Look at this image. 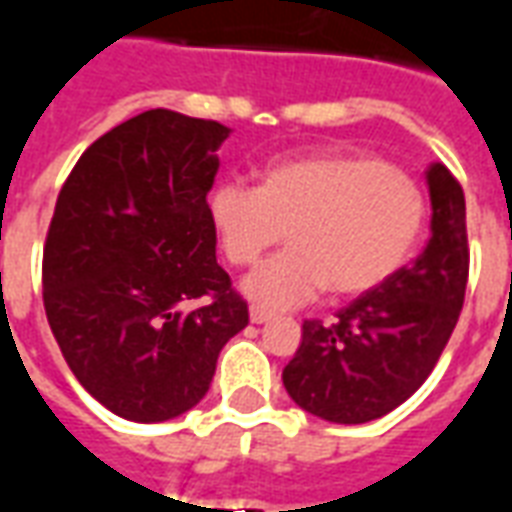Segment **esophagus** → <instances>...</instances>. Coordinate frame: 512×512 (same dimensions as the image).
<instances>
[{
	"instance_id": "34e87169",
	"label": "esophagus",
	"mask_w": 512,
	"mask_h": 512,
	"mask_svg": "<svg viewBox=\"0 0 512 512\" xmlns=\"http://www.w3.org/2000/svg\"><path fill=\"white\" fill-rule=\"evenodd\" d=\"M249 321L257 323V326H260V323H268L271 321V312L260 310V307H252V310H249Z\"/></svg>"
}]
</instances>
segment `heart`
I'll use <instances>...</instances> for the list:
<instances>
[{"instance_id":"heart-1","label":"heart","mask_w":512,"mask_h":512,"mask_svg":"<svg viewBox=\"0 0 512 512\" xmlns=\"http://www.w3.org/2000/svg\"><path fill=\"white\" fill-rule=\"evenodd\" d=\"M208 211L235 266L255 263L285 233L290 246L241 290L260 310H293L323 290L351 299L381 288L417 249L425 194L403 169L365 153H312L274 161L260 186L224 180Z\"/></svg>"}]
</instances>
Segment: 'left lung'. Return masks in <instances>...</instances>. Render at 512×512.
<instances>
[{
	"mask_svg": "<svg viewBox=\"0 0 512 512\" xmlns=\"http://www.w3.org/2000/svg\"><path fill=\"white\" fill-rule=\"evenodd\" d=\"M430 238L411 266L362 293L337 321H304L282 384L312 417L362 425L425 384L458 323L469 277L466 200L444 164L425 172Z\"/></svg>",
	"mask_w": 512,
	"mask_h": 512,
	"instance_id": "1",
	"label": "left lung"
}]
</instances>
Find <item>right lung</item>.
Returning a JSON list of instances; mask_svg holds the SVG:
<instances>
[{
    "label": "right lung",
    "mask_w": 512,
    "mask_h": 512,
    "mask_svg": "<svg viewBox=\"0 0 512 512\" xmlns=\"http://www.w3.org/2000/svg\"><path fill=\"white\" fill-rule=\"evenodd\" d=\"M227 136L216 120L150 109L95 139L57 197L46 318L73 376L117 417L186 414L249 323L205 200Z\"/></svg>",
    "instance_id": "right-lung-1"
}]
</instances>
